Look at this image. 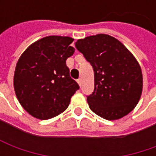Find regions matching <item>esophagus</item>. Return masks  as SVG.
I'll use <instances>...</instances> for the list:
<instances>
[{
    "label": "esophagus",
    "mask_w": 156,
    "mask_h": 156,
    "mask_svg": "<svg viewBox=\"0 0 156 156\" xmlns=\"http://www.w3.org/2000/svg\"><path fill=\"white\" fill-rule=\"evenodd\" d=\"M77 82H78V84L80 85V87H81V85H82V80H81V78L77 80Z\"/></svg>",
    "instance_id": "esophagus-1"
}]
</instances>
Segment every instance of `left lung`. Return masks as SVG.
Returning a JSON list of instances; mask_svg holds the SVG:
<instances>
[{
	"instance_id": "1",
	"label": "left lung",
	"mask_w": 156,
	"mask_h": 156,
	"mask_svg": "<svg viewBox=\"0 0 156 156\" xmlns=\"http://www.w3.org/2000/svg\"><path fill=\"white\" fill-rule=\"evenodd\" d=\"M75 48L93 67L94 89L87 101L94 114L108 121L133 110L142 92L141 69L121 41L99 34L78 40Z\"/></svg>"
}]
</instances>
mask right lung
<instances>
[{
    "label": "right lung",
    "instance_id": "obj_1",
    "mask_svg": "<svg viewBox=\"0 0 156 156\" xmlns=\"http://www.w3.org/2000/svg\"><path fill=\"white\" fill-rule=\"evenodd\" d=\"M69 36L51 35L29 46L19 58L14 75L16 97L29 115L48 120L67 109L80 88L69 75L67 59L75 48Z\"/></svg>",
    "mask_w": 156,
    "mask_h": 156
}]
</instances>
